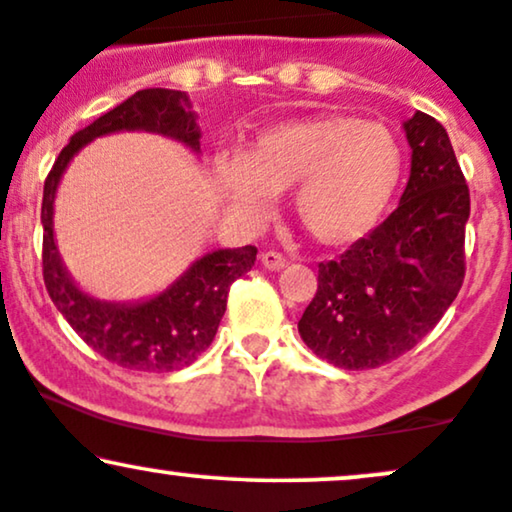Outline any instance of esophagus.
<instances>
[{
	"label": "esophagus",
	"instance_id": "esophagus-1",
	"mask_svg": "<svg viewBox=\"0 0 512 512\" xmlns=\"http://www.w3.org/2000/svg\"><path fill=\"white\" fill-rule=\"evenodd\" d=\"M261 263L266 270H280L285 268V256L277 254V251H266V254H261Z\"/></svg>",
	"mask_w": 512,
	"mask_h": 512
}]
</instances>
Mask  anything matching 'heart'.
Here are the masks:
<instances>
[{
    "label": "heart",
    "mask_w": 512,
    "mask_h": 512,
    "mask_svg": "<svg viewBox=\"0 0 512 512\" xmlns=\"http://www.w3.org/2000/svg\"><path fill=\"white\" fill-rule=\"evenodd\" d=\"M403 168L394 132L353 116H311L258 132L249 154H220V192L249 218L268 216L275 194L294 187L292 211L320 244L368 235Z\"/></svg>",
    "instance_id": "b5f03b06"
}]
</instances>
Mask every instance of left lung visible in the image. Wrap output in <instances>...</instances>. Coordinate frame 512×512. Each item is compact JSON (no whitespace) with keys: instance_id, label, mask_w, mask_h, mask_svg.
Wrapping results in <instances>:
<instances>
[{"instance_id":"8db88e82","label":"left lung","mask_w":512,"mask_h":512,"mask_svg":"<svg viewBox=\"0 0 512 512\" xmlns=\"http://www.w3.org/2000/svg\"><path fill=\"white\" fill-rule=\"evenodd\" d=\"M399 206L342 256L318 263L301 315L308 349L344 370H372L413 349L453 304L465 277L470 189L444 125L415 111Z\"/></svg>"}]
</instances>
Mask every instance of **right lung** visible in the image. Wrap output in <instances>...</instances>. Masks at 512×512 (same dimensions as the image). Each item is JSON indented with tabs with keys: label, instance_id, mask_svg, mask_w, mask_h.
Listing matches in <instances>:
<instances>
[{
	"label": "right lung",
	"instance_id": "obj_1",
	"mask_svg": "<svg viewBox=\"0 0 512 512\" xmlns=\"http://www.w3.org/2000/svg\"><path fill=\"white\" fill-rule=\"evenodd\" d=\"M121 130H147L173 137L199 151V125L185 92L149 87L97 121L75 132L44 180L42 194V275L68 325L106 361L128 370L170 372L194 363L216 337L230 285L249 273L256 246L218 249L201 256L166 292L140 304H111L85 294L63 268L54 242V197L68 163L94 137Z\"/></svg>",
	"mask_w": 512,
	"mask_h": 512
}]
</instances>
